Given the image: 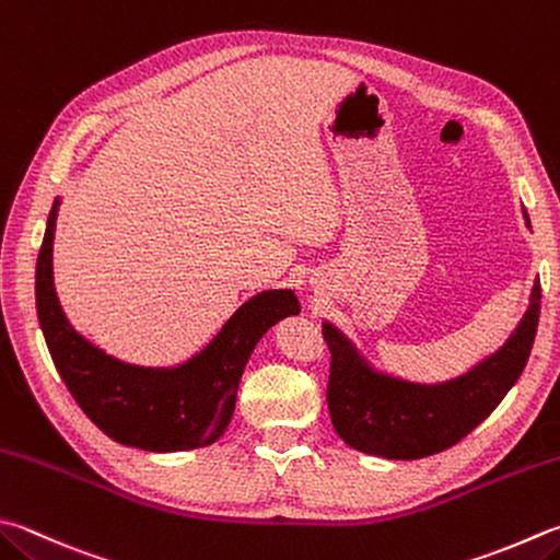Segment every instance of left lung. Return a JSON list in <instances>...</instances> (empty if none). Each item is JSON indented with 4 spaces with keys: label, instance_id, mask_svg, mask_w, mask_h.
Listing matches in <instances>:
<instances>
[{
    "label": "left lung",
    "instance_id": "8db88e82",
    "mask_svg": "<svg viewBox=\"0 0 560 560\" xmlns=\"http://www.w3.org/2000/svg\"><path fill=\"white\" fill-rule=\"evenodd\" d=\"M539 310L541 282L536 280L529 310L512 339L470 373L441 385H415L373 373L355 348L331 324H324V341L331 353L326 402L336 434L355 451L395 460L427 458L456 446L520 380L534 346Z\"/></svg>",
    "mask_w": 560,
    "mask_h": 560
}]
</instances>
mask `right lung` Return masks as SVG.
Here are the masks:
<instances>
[{"mask_svg":"<svg viewBox=\"0 0 560 560\" xmlns=\"http://www.w3.org/2000/svg\"><path fill=\"white\" fill-rule=\"evenodd\" d=\"M52 205L36 262V310L52 363L80 409L109 439L143 451L214 444L231 424L238 380L272 324L300 314L292 290L260 292L224 324L202 353L177 368H139L102 353L68 324L52 288Z\"/></svg>","mask_w":560,"mask_h":560,"instance_id":"right-lung-1","label":"right lung"}]
</instances>
